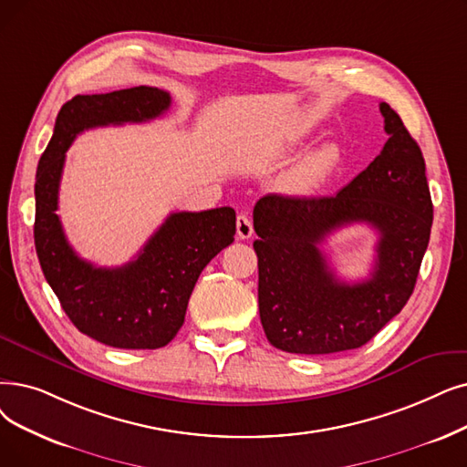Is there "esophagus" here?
Wrapping results in <instances>:
<instances>
[{
    "label": "esophagus",
    "instance_id": "obj_1",
    "mask_svg": "<svg viewBox=\"0 0 467 467\" xmlns=\"http://www.w3.org/2000/svg\"><path fill=\"white\" fill-rule=\"evenodd\" d=\"M236 234L240 240H248L254 234V225H252V219L246 213H240L236 217Z\"/></svg>",
    "mask_w": 467,
    "mask_h": 467
}]
</instances>
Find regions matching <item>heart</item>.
I'll list each match as a JSON object with an SVG mask.
<instances>
[{
    "label": "heart",
    "mask_w": 467,
    "mask_h": 467,
    "mask_svg": "<svg viewBox=\"0 0 467 467\" xmlns=\"http://www.w3.org/2000/svg\"><path fill=\"white\" fill-rule=\"evenodd\" d=\"M337 164L339 150L334 145H322L297 161L284 177L282 187L290 194H309L336 170Z\"/></svg>",
    "instance_id": "obj_1"
}]
</instances>
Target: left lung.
<instances>
[{
	"label": "left lung",
	"instance_id": "1",
	"mask_svg": "<svg viewBox=\"0 0 467 467\" xmlns=\"http://www.w3.org/2000/svg\"><path fill=\"white\" fill-rule=\"evenodd\" d=\"M381 152L334 196L267 194L254 208L259 317L276 349L328 355L362 348L407 306L428 250L433 204L425 161L399 114L379 103ZM367 222L380 233L370 279L339 281L319 252L330 232Z\"/></svg>",
	"mask_w": 467,
	"mask_h": 467
}]
</instances>
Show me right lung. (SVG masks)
Returning <instances> with one entry per match:
<instances>
[{"instance_id":"right-lung-1","label":"right lung","mask_w":467,"mask_h":467,"mask_svg":"<svg viewBox=\"0 0 467 467\" xmlns=\"http://www.w3.org/2000/svg\"><path fill=\"white\" fill-rule=\"evenodd\" d=\"M170 105L168 91L147 86L76 95L60 109L36 171L34 242L46 280L79 332L118 349H158L175 337L200 273L233 244L236 213L233 208L175 212L133 261L112 269L95 267L72 250L55 213L58 183L78 133L147 121Z\"/></svg>"}]
</instances>
